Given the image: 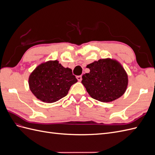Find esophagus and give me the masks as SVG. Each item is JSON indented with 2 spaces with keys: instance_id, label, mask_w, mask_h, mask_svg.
I'll use <instances>...</instances> for the list:
<instances>
[{
  "instance_id": "obj_1",
  "label": "esophagus",
  "mask_w": 155,
  "mask_h": 155,
  "mask_svg": "<svg viewBox=\"0 0 155 155\" xmlns=\"http://www.w3.org/2000/svg\"><path fill=\"white\" fill-rule=\"evenodd\" d=\"M77 79H78V81H81L82 80V76H77Z\"/></svg>"
}]
</instances>
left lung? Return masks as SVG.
Listing matches in <instances>:
<instances>
[{
	"label": "left lung",
	"mask_w": 155,
	"mask_h": 155,
	"mask_svg": "<svg viewBox=\"0 0 155 155\" xmlns=\"http://www.w3.org/2000/svg\"><path fill=\"white\" fill-rule=\"evenodd\" d=\"M90 72L83 75L81 83L93 99L101 102H110L125 92L128 76L118 61L101 59L87 64Z\"/></svg>",
	"instance_id": "left-lung-1"
}]
</instances>
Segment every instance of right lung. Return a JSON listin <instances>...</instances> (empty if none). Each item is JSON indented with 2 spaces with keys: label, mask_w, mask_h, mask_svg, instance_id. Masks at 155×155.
I'll return each instance as SVG.
<instances>
[{
  "label": "right lung",
  "mask_w": 155,
  "mask_h": 155,
  "mask_svg": "<svg viewBox=\"0 0 155 155\" xmlns=\"http://www.w3.org/2000/svg\"><path fill=\"white\" fill-rule=\"evenodd\" d=\"M78 79L72 70L64 68L58 60L48 61L38 65L29 76L31 92L45 103H54L66 96Z\"/></svg>",
  "instance_id": "add662e5"
}]
</instances>
